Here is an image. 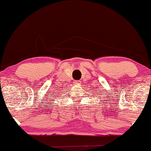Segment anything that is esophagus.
I'll list each match as a JSON object with an SVG mask.
<instances>
[{"label": "esophagus", "instance_id": "obj_1", "mask_svg": "<svg viewBox=\"0 0 151 151\" xmlns=\"http://www.w3.org/2000/svg\"><path fill=\"white\" fill-rule=\"evenodd\" d=\"M80 83V80H75V81H74V84H78Z\"/></svg>", "mask_w": 151, "mask_h": 151}]
</instances>
